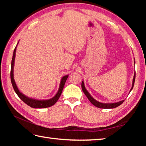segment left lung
<instances>
[{
	"label": "left lung",
	"instance_id": "left-lung-1",
	"mask_svg": "<svg viewBox=\"0 0 146 146\" xmlns=\"http://www.w3.org/2000/svg\"><path fill=\"white\" fill-rule=\"evenodd\" d=\"M134 60H135V58H134ZM135 73H134V76H133V82H132V87L131 88V90L129 91V93L131 92V91L132 90V89L133 88V86H134V83H135ZM82 90L83 91V92L84 93V94L86 95V97H88V100L90 101V102L93 104L97 108H102V109H113V108H115L118 107V106H119L120 104H122L123 103V101L124 100H121L119 101V102H113V103H102V102H98L97 100H95V98H94L92 96L90 95V93L88 92V90H86V88L85 87V85H84V80H82Z\"/></svg>",
	"mask_w": 146,
	"mask_h": 146
}]
</instances>
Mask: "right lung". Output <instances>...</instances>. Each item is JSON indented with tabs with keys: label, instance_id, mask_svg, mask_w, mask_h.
<instances>
[{
	"label": "right lung",
	"instance_id": "right-lung-1",
	"mask_svg": "<svg viewBox=\"0 0 146 146\" xmlns=\"http://www.w3.org/2000/svg\"><path fill=\"white\" fill-rule=\"evenodd\" d=\"M18 43H17L15 48L14 49L13 54V58H12L11 60V73H10V76H11V81L12 86H13V88L14 89L15 91L17 93V95H18V97L21 98V99L23 101L24 103H26V104H28L29 106L33 108H46L48 107H51V106H53L55 104L56 102V101L58 100L59 97H60L61 93L62 92L64 86L65 85L66 81L67 80L68 77V75H64L61 78L60 85H59L58 90L57 93H56V95L54 96L53 97L51 98H49V99L47 100H40V99H36V98H31L29 97L26 95H24L21 91L19 90L18 87L16 84L15 81L14 79V74H13V70H14V64H15V55H16V50H17V47L18 45Z\"/></svg>",
	"mask_w": 146,
	"mask_h": 146
}]
</instances>
